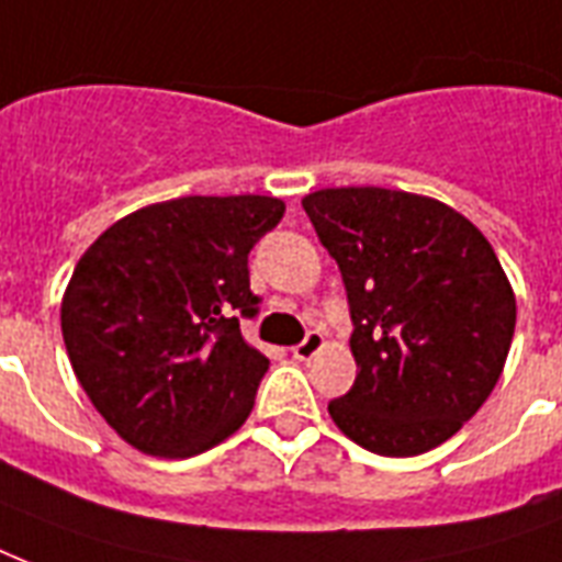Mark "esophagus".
Returning <instances> with one entry per match:
<instances>
[{"label":"esophagus","mask_w":562,"mask_h":562,"mask_svg":"<svg viewBox=\"0 0 562 562\" xmlns=\"http://www.w3.org/2000/svg\"><path fill=\"white\" fill-rule=\"evenodd\" d=\"M324 344H326V338H324V333H308L306 338H303V341L297 344V347H294V359L297 361H312L317 356V352L324 350Z\"/></svg>","instance_id":"obj_1"}]
</instances>
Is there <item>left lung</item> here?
Instances as JSON below:
<instances>
[{
	"label": "left lung",
	"instance_id": "obj_1",
	"mask_svg": "<svg viewBox=\"0 0 562 562\" xmlns=\"http://www.w3.org/2000/svg\"><path fill=\"white\" fill-rule=\"evenodd\" d=\"M303 210L341 268L359 368L329 417L387 458L446 443L514 341L516 294L493 245L452 206L400 189H317Z\"/></svg>",
	"mask_w": 562,
	"mask_h": 562
}]
</instances>
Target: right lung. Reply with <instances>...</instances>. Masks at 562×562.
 <instances>
[{"label":"right lung","instance_id":"1","mask_svg":"<svg viewBox=\"0 0 562 562\" xmlns=\"http://www.w3.org/2000/svg\"><path fill=\"white\" fill-rule=\"evenodd\" d=\"M282 212L268 194L175 198L119 218L78 259L66 352L125 443L192 458L241 428L271 364L238 329L259 303L247 254Z\"/></svg>","mask_w":562,"mask_h":562}]
</instances>
